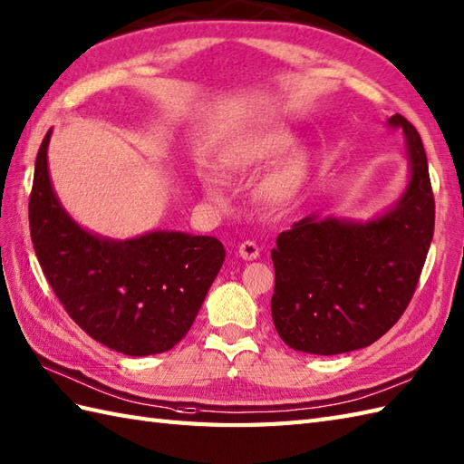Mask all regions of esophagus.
<instances>
[{
    "instance_id": "1",
    "label": "esophagus",
    "mask_w": 464,
    "mask_h": 464,
    "mask_svg": "<svg viewBox=\"0 0 464 464\" xmlns=\"http://www.w3.org/2000/svg\"><path fill=\"white\" fill-rule=\"evenodd\" d=\"M258 245L255 241H243L239 245V255L245 258V261H255V258L258 256Z\"/></svg>"
}]
</instances>
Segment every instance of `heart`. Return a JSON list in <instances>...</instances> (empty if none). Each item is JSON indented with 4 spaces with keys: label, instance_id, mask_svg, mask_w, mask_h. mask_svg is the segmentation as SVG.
Instances as JSON below:
<instances>
[{
    "label": "heart",
    "instance_id": "1",
    "mask_svg": "<svg viewBox=\"0 0 464 464\" xmlns=\"http://www.w3.org/2000/svg\"><path fill=\"white\" fill-rule=\"evenodd\" d=\"M295 144V136L275 128V130H265L253 134L249 138H243L239 142L229 148V152L225 154V168L229 171H246L251 168H256L266 161H273L278 156L288 152L290 146ZM308 174V160L303 152L288 154L281 164H278L271 174H268L261 186L263 198L275 203L288 201L295 198L298 189L303 188V183ZM208 193L215 191V183L206 181L203 183Z\"/></svg>",
    "mask_w": 464,
    "mask_h": 464
}]
</instances>
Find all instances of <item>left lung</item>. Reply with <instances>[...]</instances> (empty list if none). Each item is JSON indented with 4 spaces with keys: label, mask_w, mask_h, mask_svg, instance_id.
I'll return each instance as SVG.
<instances>
[{
    "label": "left lung",
    "mask_w": 464,
    "mask_h": 464,
    "mask_svg": "<svg viewBox=\"0 0 464 464\" xmlns=\"http://www.w3.org/2000/svg\"><path fill=\"white\" fill-rule=\"evenodd\" d=\"M411 179L395 208L372 221L318 215L276 237L273 322L286 346L336 355L380 340L401 318L435 229V198L421 136L401 114Z\"/></svg>",
    "instance_id": "8db88e82"
}]
</instances>
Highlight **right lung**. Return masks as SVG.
<instances>
[{
    "label": "right lung",
    "instance_id": "add662e5",
    "mask_svg": "<svg viewBox=\"0 0 464 464\" xmlns=\"http://www.w3.org/2000/svg\"><path fill=\"white\" fill-rule=\"evenodd\" d=\"M49 140L51 130L35 160L29 229L53 293L106 348L126 355L171 350L191 328L225 261L221 241L179 231L112 241L84 231L53 191Z\"/></svg>",
    "mask_w": 464,
    "mask_h": 464
}]
</instances>
